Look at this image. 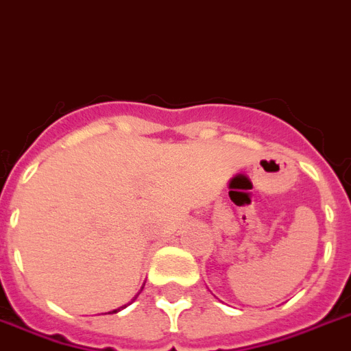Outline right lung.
Masks as SVG:
<instances>
[{
	"label": "right lung",
	"mask_w": 351,
	"mask_h": 351,
	"mask_svg": "<svg viewBox=\"0 0 351 351\" xmlns=\"http://www.w3.org/2000/svg\"><path fill=\"white\" fill-rule=\"evenodd\" d=\"M142 289H144V287H142ZM135 299H136V295H135ZM128 304H124V306H121V308H115V310H111V312H108V314H117V312H121L122 308H126Z\"/></svg>",
	"instance_id": "add662e5"
}]
</instances>
